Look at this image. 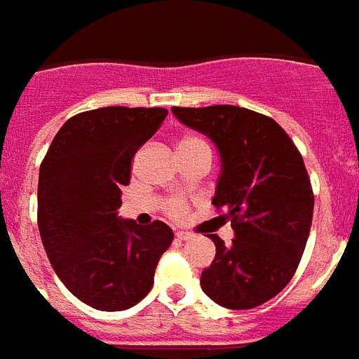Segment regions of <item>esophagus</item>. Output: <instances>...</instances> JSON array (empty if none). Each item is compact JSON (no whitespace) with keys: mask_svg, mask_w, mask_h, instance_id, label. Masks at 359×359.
Masks as SVG:
<instances>
[{"mask_svg":"<svg viewBox=\"0 0 359 359\" xmlns=\"http://www.w3.org/2000/svg\"><path fill=\"white\" fill-rule=\"evenodd\" d=\"M175 238L179 241H188L194 238V234H189V232H184V230H179V232H175Z\"/></svg>","mask_w":359,"mask_h":359,"instance_id":"34e87169","label":"esophagus"}]
</instances>
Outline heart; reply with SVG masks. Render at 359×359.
<instances>
[{
	"label": "heart",
	"instance_id": "b5f03b06",
	"mask_svg": "<svg viewBox=\"0 0 359 359\" xmlns=\"http://www.w3.org/2000/svg\"><path fill=\"white\" fill-rule=\"evenodd\" d=\"M186 144H205V142H201L199 138H184L179 145H186ZM170 212L179 217V215L184 214V205H182V203H179V201H173L170 206Z\"/></svg>",
	"mask_w": 359,
	"mask_h": 359
}]
</instances>
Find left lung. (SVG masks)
Segmentation results:
<instances>
[{"mask_svg":"<svg viewBox=\"0 0 359 359\" xmlns=\"http://www.w3.org/2000/svg\"><path fill=\"white\" fill-rule=\"evenodd\" d=\"M219 151L212 205L225 208L234 229L230 245L210 234L215 258L201 287L215 304L250 310L284 290L310 236L313 194L304 160L275 119L232 104L171 109Z\"/></svg>","mask_w":359,"mask_h":359,"instance_id":"obj_1","label":"left lung"}]
</instances>
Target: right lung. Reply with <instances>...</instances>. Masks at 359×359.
I'll return each instance as SVG.
<instances>
[{
	"instance_id": "obj_1",
	"label": "right lung",
	"mask_w": 359,
	"mask_h": 359,
	"mask_svg": "<svg viewBox=\"0 0 359 359\" xmlns=\"http://www.w3.org/2000/svg\"><path fill=\"white\" fill-rule=\"evenodd\" d=\"M165 109L81 112L60 127L38 177V230L55 273L79 301L101 311L129 310L153 287L173 230L121 219V186L136 151Z\"/></svg>"
}]
</instances>
